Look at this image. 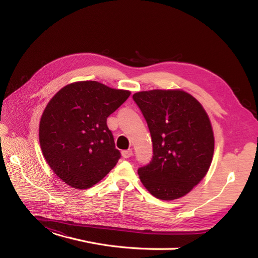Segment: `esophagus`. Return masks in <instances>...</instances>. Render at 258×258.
<instances>
[{
    "mask_svg": "<svg viewBox=\"0 0 258 258\" xmlns=\"http://www.w3.org/2000/svg\"><path fill=\"white\" fill-rule=\"evenodd\" d=\"M132 150H126V151H122L121 152V155H122V157L123 158H129V157H131L132 156Z\"/></svg>",
    "mask_w": 258,
    "mask_h": 258,
    "instance_id": "esophagus-1",
    "label": "esophagus"
}]
</instances>
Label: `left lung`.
<instances>
[{
	"label": "left lung",
	"instance_id": "1",
	"mask_svg": "<svg viewBox=\"0 0 258 258\" xmlns=\"http://www.w3.org/2000/svg\"><path fill=\"white\" fill-rule=\"evenodd\" d=\"M135 102L147 122L153 158L138 169L154 197L174 200L188 194L208 172L214 136L205 108L183 90L140 91Z\"/></svg>",
	"mask_w": 258,
	"mask_h": 258
}]
</instances>
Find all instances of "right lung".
<instances>
[{
  "label": "right lung",
  "mask_w": 258,
  "mask_h": 258,
  "mask_svg": "<svg viewBox=\"0 0 258 258\" xmlns=\"http://www.w3.org/2000/svg\"><path fill=\"white\" fill-rule=\"evenodd\" d=\"M130 96L95 82H76L60 89L40 121V144L49 167L69 186L87 189L116 166L115 147L106 118Z\"/></svg>",
  "instance_id": "obj_1"
}]
</instances>
